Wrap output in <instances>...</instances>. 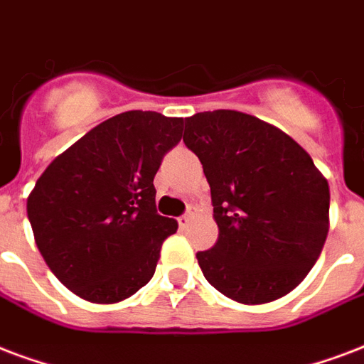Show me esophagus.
Listing matches in <instances>:
<instances>
[{
  "label": "esophagus",
  "instance_id": "34e87169",
  "mask_svg": "<svg viewBox=\"0 0 364 364\" xmlns=\"http://www.w3.org/2000/svg\"><path fill=\"white\" fill-rule=\"evenodd\" d=\"M192 217H193V211H192V207H190V209H188V211L178 218V224L182 226V228H186V226L190 224V220H192Z\"/></svg>",
  "mask_w": 364,
  "mask_h": 364
}]
</instances>
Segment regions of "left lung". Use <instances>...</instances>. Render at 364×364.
Masks as SVG:
<instances>
[{
    "label": "left lung",
    "mask_w": 364,
    "mask_h": 364,
    "mask_svg": "<svg viewBox=\"0 0 364 364\" xmlns=\"http://www.w3.org/2000/svg\"><path fill=\"white\" fill-rule=\"evenodd\" d=\"M184 144L211 186L218 240L199 251L207 282L245 305L301 284L328 236L330 190L311 155L280 128L240 111L186 119Z\"/></svg>",
    "instance_id": "8db88e82"
}]
</instances>
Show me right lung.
<instances>
[{"label": "right lung", "instance_id": "add662e5", "mask_svg": "<svg viewBox=\"0 0 364 364\" xmlns=\"http://www.w3.org/2000/svg\"><path fill=\"white\" fill-rule=\"evenodd\" d=\"M184 119L127 111L51 161L26 201L43 261L76 296L119 303L151 280L176 232L155 207L153 178L182 138Z\"/></svg>", "mask_w": 364, "mask_h": 364}]
</instances>
